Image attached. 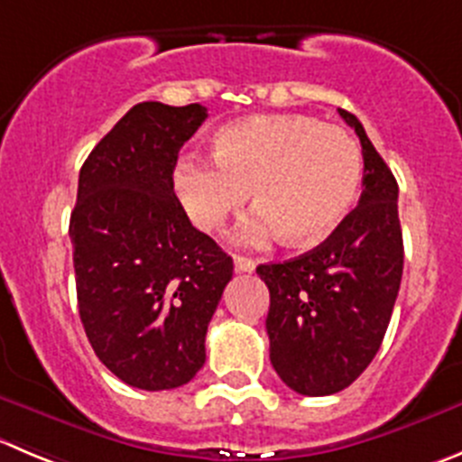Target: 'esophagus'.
<instances>
[{
    "label": "esophagus",
    "instance_id": "obj_1",
    "mask_svg": "<svg viewBox=\"0 0 462 462\" xmlns=\"http://www.w3.org/2000/svg\"><path fill=\"white\" fill-rule=\"evenodd\" d=\"M234 265H236V272H254L256 270V261H252V258L247 256H234Z\"/></svg>",
    "mask_w": 462,
    "mask_h": 462
}]
</instances>
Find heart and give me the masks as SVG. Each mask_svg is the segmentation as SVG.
<instances>
[{
    "label": "heart",
    "mask_w": 462,
    "mask_h": 462,
    "mask_svg": "<svg viewBox=\"0 0 462 462\" xmlns=\"http://www.w3.org/2000/svg\"><path fill=\"white\" fill-rule=\"evenodd\" d=\"M213 162L188 156L172 186L197 228L213 234L245 208L252 190L256 219L243 243L281 234L290 247H310L346 217L363 179V153L346 129L309 116H254L219 126Z\"/></svg>",
    "instance_id": "b5f03b06"
}]
</instances>
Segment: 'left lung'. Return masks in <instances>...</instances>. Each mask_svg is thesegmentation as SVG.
I'll list each match as a JSON object with an SVG mask.
<instances>
[{"label": "left lung", "mask_w": 462, "mask_h": 462, "mask_svg": "<svg viewBox=\"0 0 462 462\" xmlns=\"http://www.w3.org/2000/svg\"><path fill=\"white\" fill-rule=\"evenodd\" d=\"M363 147L358 206L322 245L258 265L270 288V360L288 388L324 397L354 383L383 342L403 272L399 186L358 117L337 108Z\"/></svg>", "instance_id": "left-lung-1"}]
</instances>
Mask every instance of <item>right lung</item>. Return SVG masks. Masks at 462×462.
Wrapping results in <instances>:
<instances>
[{
  "instance_id": "1",
  "label": "right lung",
  "mask_w": 462,
  "mask_h": 462,
  "mask_svg": "<svg viewBox=\"0 0 462 462\" xmlns=\"http://www.w3.org/2000/svg\"><path fill=\"white\" fill-rule=\"evenodd\" d=\"M201 104H135L79 172L69 217L77 301L97 358L126 385L172 390L206 360V331L234 261L174 195L179 149Z\"/></svg>"
}]
</instances>
